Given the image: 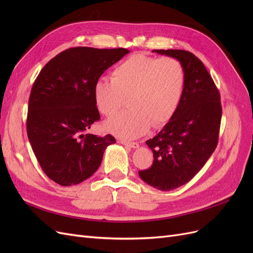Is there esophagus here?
<instances>
[{
    "label": "esophagus",
    "instance_id": "obj_1",
    "mask_svg": "<svg viewBox=\"0 0 253 253\" xmlns=\"http://www.w3.org/2000/svg\"><path fill=\"white\" fill-rule=\"evenodd\" d=\"M119 142L121 144H125L126 145V147H129V148H133V149H137L139 147V144L137 142H131V141H126V140H119Z\"/></svg>",
    "mask_w": 253,
    "mask_h": 253
}]
</instances>
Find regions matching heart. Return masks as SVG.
<instances>
[{
    "mask_svg": "<svg viewBox=\"0 0 253 253\" xmlns=\"http://www.w3.org/2000/svg\"><path fill=\"white\" fill-rule=\"evenodd\" d=\"M186 86V73L178 60L136 53L118 64L111 81L99 80L94 86L98 111L113 116L125 105L129 110L104 124L106 131L120 138L134 139L150 126L166 125L177 111Z\"/></svg>",
    "mask_w": 253,
    "mask_h": 253,
    "instance_id": "obj_1",
    "label": "heart"
}]
</instances>
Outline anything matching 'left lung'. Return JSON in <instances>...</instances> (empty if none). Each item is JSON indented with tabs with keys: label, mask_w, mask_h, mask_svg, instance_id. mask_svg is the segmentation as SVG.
I'll list each match as a JSON object with an SVG mask.
<instances>
[{
	"label": "left lung",
	"mask_w": 253,
	"mask_h": 253,
	"mask_svg": "<svg viewBox=\"0 0 253 253\" xmlns=\"http://www.w3.org/2000/svg\"><path fill=\"white\" fill-rule=\"evenodd\" d=\"M153 52L178 60L186 73V86L174 116L155 137L145 141L154 160L140 178L162 191L192 179L210 158L218 141L221 105L218 89L202 61L182 49Z\"/></svg>",
	"instance_id": "1"
}]
</instances>
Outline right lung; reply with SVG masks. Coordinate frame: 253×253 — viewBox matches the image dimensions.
<instances>
[{
	"label": "right lung",
	"instance_id": "right-lung-1",
	"mask_svg": "<svg viewBox=\"0 0 253 253\" xmlns=\"http://www.w3.org/2000/svg\"><path fill=\"white\" fill-rule=\"evenodd\" d=\"M126 48L74 47L45 65L30 91L27 136L42 170L61 186L78 185L101 165L116 142L112 135L85 134L100 119L94 86L100 76L125 57Z\"/></svg>",
	"mask_w": 253,
	"mask_h": 253
}]
</instances>
